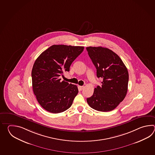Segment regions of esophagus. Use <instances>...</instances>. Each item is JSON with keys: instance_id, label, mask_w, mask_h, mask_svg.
<instances>
[{"instance_id": "34e87169", "label": "esophagus", "mask_w": 155, "mask_h": 155, "mask_svg": "<svg viewBox=\"0 0 155 155\" xmlns=\"http://www.w3.org/2000/svg\"><path fill=\"white\" fill-rule=\"evenodd\" d=\"M79 88H80V89L81 90H82L84 89V86H79Z\"/></svg>"}]
</instances>
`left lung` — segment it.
Returning a JSON list of instances; mask_svg holds the SVG:
<instances>
[{
  "instance_id": "8db88e82",
  "label": "left lung",
  "mask_w": 155,
  "mask_h": 155,
  "mask_svg": "<svg viewBox=\"0 0 155 155\" xmlns=\"http://www.w3.org/2000/svg\"><path fill=\"white\" fill-rule=\"evenodd\" d=\"M96 69L97 77L101 78V86L94 89L87 98L89 105L99 111H112L125 99L128 89L129 73L122 60L116 53L101 46L86 48Z\"/></svg>"
}]
</instances>
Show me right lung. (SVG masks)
Listing matches in <instances>:
<instances>
[{
  "mask_svg": "<svg viewBox=\"0 0 155 155\" xmlns=\"http://www.w3.org/2000/svg\"><path fill=\"white\" fill-rule=\"evenodd\" d=\"M84 49V46L54 45L35 60L31 71L33 92L40 105L48 112H64L72 105L79 92L78 87L61 81L60 76L69 71L71 64Z\"/></svg>",
  "mask_w": 155,
  "mask_h": 155,
  "instance_id": "add662e5",
  "label": "right lung"
}]
</instances>
